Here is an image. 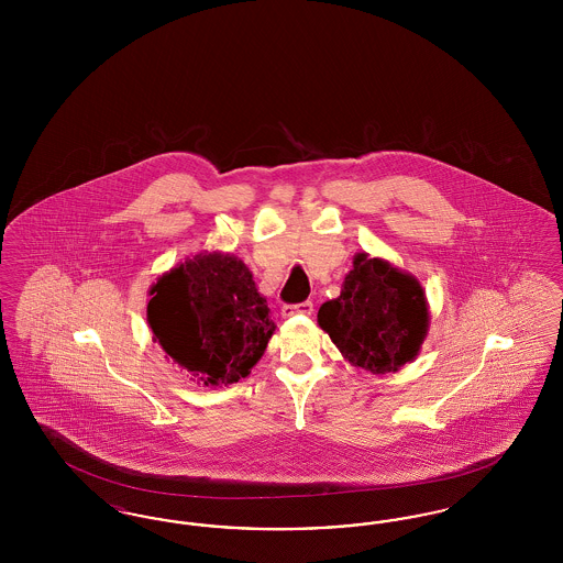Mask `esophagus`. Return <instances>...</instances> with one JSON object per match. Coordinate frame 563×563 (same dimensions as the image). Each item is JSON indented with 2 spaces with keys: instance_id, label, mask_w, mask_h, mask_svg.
I'll return each mask as SVG.
<instances>
[{
  "instance_id": "1",
  "label": "esophagus",
  "mask_w": 563,
  "mask_h": 563,
  "mask_svg": "<svg viewBox=\"0 0 563 563\" xmlns=\"http://www.w3.org/2000/svg\"><path fill=\"white\" fill-rule=\"evenodd\" d=\"M312 310H314V303L312 301H301V303H285L283 306V310H280V314L285 317V319H289V317H295V314H312Z\"/></svg>"
}]
</instances>
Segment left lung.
<instances>
[{"instance_id":"left-lung-1","label":"left lung","mask_w":563,"mask_h":563,"mask_svg":"<svg viewBox=\"0 0 563 563\" xmlns=\"http://www.w3.org/2000/svg\"><path fill=\"white\" fill-rule=\"evenodd\" d=\"M429 303L416 276L379 257L356 253L342 294L324 301L319 324L354 367L399 372L429 333Z\"/></svg>"}]
</instances>
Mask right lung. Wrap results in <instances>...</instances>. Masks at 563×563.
Returning a JSON list of instances; mask_svg holds the SVG:
<instances>
[{
	"mask_svg": "<svg viewBox=\"0 0 563 563\" xmlns=\"http://www.w3.org/2000/svg\"><path fill=\"white\" fill-rule=\"evenodd\" d=\"M150 295L154 340L202 386L251 374L276 329L251 269L230 253L194 255L162 274Z\"/></svg>",
	"mask_w": 563,
	"mask_h": 563,
	"instance_id": "right-lung-1",
	"label": "right lung"
}]
</instances>
